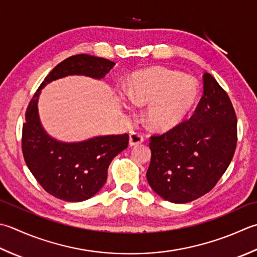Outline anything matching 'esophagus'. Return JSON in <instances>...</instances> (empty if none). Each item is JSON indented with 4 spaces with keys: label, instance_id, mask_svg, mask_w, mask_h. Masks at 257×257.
Instances as JSON below:
<instances>
[{
    "label": "esophagus",
    "instance_id": "esophagus-1",
    "mask_svg": "<svg viewBox=\"0 0 257 257\" xmlns=\"http://www.w3.org/2000/svg\"><path fill=\"white\" fill-rule=\"evenodd\" d=\"M144 142V137L142 134L139 133H133L130 135V138H129V145L130 146H137L139 144H142Z\"/></svg>",
    "mask_w": 257,
    "mask_h": 257
}]
</instances>
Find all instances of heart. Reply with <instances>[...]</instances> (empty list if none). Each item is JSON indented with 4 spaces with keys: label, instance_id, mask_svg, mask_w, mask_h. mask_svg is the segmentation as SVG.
<instances>
[{
    "label": "heart",
    "instance_id": "1",
    "mask_svg": "<svg viewBox=\"0 0 257 257\" xmlns=\"http://www.w3.org/2000/svg\"><path fill=\"white\" fill-rule=\"evenodd\" d=\"M198 95L192 77L165 68H148L133 73L127 88L129 101L145 107L144 120L155 130L165 132L177 125Z\"/></svg>",
    "mask_w": 257,
    "mask_h": 257
}]
</instances>
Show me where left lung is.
Listing matches in <instances>:
<instances>
[{"mask_svg":"<svg viewBox=\"0 0 257 257\" xmlns=\"http://www.w3.org/2000/svg\"><path fill=\"white\" fill-rule=\"evenodd\" d=\"M204 93L194 114L167 133L150 137V187L160 197L185 204L210 192L232 162L237 118L228 94L205 72Z\"/></svg>","mask_w":257,"mask_h":257,"instance_id":"obj_1","label":"left lung"}]
</instances>
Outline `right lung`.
Wrapping results in <instances>:
<instances>
[{
  "instance_id": "right-lung-1",
  "label": "right lung",
  "mask_w": 257,
  "mask_h": 257,
  "mask_svg": "<svg viewBox=\"0 0 257 257\" xmlns=\"http://www.w3.org/2000/svg\"><path fill=\"white\" fill-rule=\"evenodd\" d=\"M114 62L88 54L72 55L52 69L25 111L22 153L34 178L50 195L65 202H82L97 194L107 180L112 159L128 147L129 135L100 136L81 143H61L44 132L38 99L45 84L72 74L101 79Z\"/></svg>"
}]
</instances>
